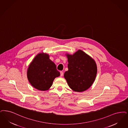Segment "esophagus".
I'll list each match as a JSON object with an SVG mask.
<instances>
[{
    "label": "esophagus",
    "mask_w": 128,
    "mask_h": 128,
    "mask_svg": "<svg viewBox=\"0 0 128 128\" xmlns=\"http://www.w3.org/2000/svg\"><path fill=\"white\" fill-rule=\"evenodd\" d=\"M63 76V72H60V76L62 77Z\"/></svg>",
    "instance_id": "esophagus-1"
}]
</instances>
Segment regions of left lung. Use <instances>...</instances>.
<instances>
[{"label": "left lung", "mask_w": 128, "mask_h": 128, "mask_svg": "<svg viewBox=\"0 0 128 128\" xmlns=\"http://www.w3.org/2000/svg\"><path fill=\"white\" fill-rule=\"evenodd\" d=\"M68 70L64 77L74 92H82L92 85L96 77L97 67L95 60L82 50L73 55L66 54Z\"/></svg>", "instance_id": "8db88e82"}]
</instances>
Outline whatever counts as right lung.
Wrapping results in <instances>:
<instances>
[{"label": "right lung", "mask_w": 128, "mask_h": 128, "mask_svg": "<svg viewBox=\"0 0 128 128\" xmlns=\"http://www.w3.org/2000/svg\"><path fill=\"white\" fill-rule=\"evenodd\" d=\"M60 76L55 64L50 59L48 54L43 53L35 57L27 70V77L31 85L42 91L48 90L54 79Z\"/></svg>", "instance_id": "1"}]
</instances>
